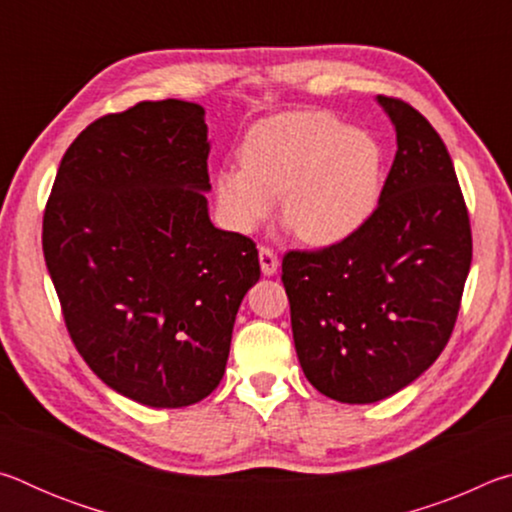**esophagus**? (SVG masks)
Segmentation results:
<instances>
[{
  "label": "esophagus",
  "instance_id": "esophagus-1",
  "mask_svg": "<svg viewBox=\"0 0 512 512\" xmlns=\"http://www.w3.org/2000/svg\"><path fill=\"white\" fill-rule=\"evenodd\" d=\"M259 266H262L264 275H275L280 259H277V255L268 246H259Z\"/></svg>",
  "mask_w": 512,
  "mask_h": 512
}]
</instances>
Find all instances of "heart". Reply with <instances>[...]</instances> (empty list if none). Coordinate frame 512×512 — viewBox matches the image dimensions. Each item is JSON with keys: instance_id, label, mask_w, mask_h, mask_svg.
Wrapping results in <instances>:
<instances>
[{"instance_id": "1", "label": "heart", "mask_w": 512, "mask_h": 512, "mask_svg": "<svg viewBox=\"0 0 512 512\" xmlns=\"http://www.w3.org/2000/svg\"><path fill=\"white\" fill-rule=\"evenodd\" d=\"M241 169L216 176V198L232 228L253 232L275 210L311 246H334L368 223L381 196V151L359 128L327 112H284L257 124Z\"/></svg>"}]
</instances>
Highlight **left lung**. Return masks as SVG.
Listing matches in <instances>:
<instances>
[{"instance_id": "left-lung-1", "label": "left lung", "mask_w": 512, "mask_h": 512, "mask_svg": "<svg viewBox=\"0 0 512 512\" xmlns=\"http://www.w3.org/2000/svg\"><path fill=\"white\" fill-rule=\"evenodd\" d=\"M377 103L397 135L377 210L341 244L282 259L302 372L345 404L391 397L440 357L472 262L447 146L409 103L381 94Z\"/></svg>"}]
</instances>
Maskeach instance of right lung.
Returning <instances> with one entry per match:
<instances>
[{
  "label": "right lung",
  "mask_w": 512,
  "mask_h": 512,
  "mask_svg": "<svg viewBox=\"0 0 512 512\" xmlns=\"http://www.w3.org/2000/svg\"><path fill=\"white\" fill-rule=\"evenodd\" d=\"M205 110L142 101L65 151L42 250L67 332L112 391L155 409L210 395L241 300L259 280L253 239L207 214Z\"/></svg>",
  "instance_id": "right-lung-1"
}]
</instances>
